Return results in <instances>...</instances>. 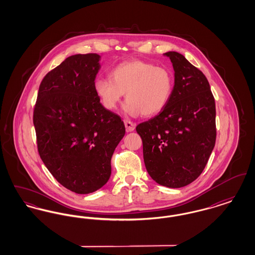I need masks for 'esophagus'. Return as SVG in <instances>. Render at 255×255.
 Instances as JSON below:
<instances>
[{
    "instance_id": "34e87169",
    "label": "esophagus",
    "mask_w": 255,
    "mask_h": 255,
    "mask_svg": "<svg viewBox=\"0 0 255 255\" xmlns=\"http://www.w3.org/2000/svg\"><path fill=\"white\" fill-rule=\"evenodd\" d=\"M124 125L127 132H132L135 128V124L130 121H124Z\"/></svg>"
}]
</instances>
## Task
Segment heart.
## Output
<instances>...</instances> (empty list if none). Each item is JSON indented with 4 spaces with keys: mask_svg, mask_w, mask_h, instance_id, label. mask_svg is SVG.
<instances>
[{
    "mask_svg": "<svg viewBox=\"0 0 255 255\" xmlns=\"http://www.w3.org/2000/svg\"><path fill=\"white\" fill-rule=\"evenodd\" d=\"M110 77H98L94 83L101 104L115 111L126 93L124 111L133 117L157 116L166 107L174 91L169 70L146 61H124L112 69Z\"/></svg>",
    "mask_w": 255,
    "mask_h": 255,
    "instance_id": "obj_1",
    "label": "heart"
}]
</instances>
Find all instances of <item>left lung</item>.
I'll use <instances>...</instances> for the list:
<instances>
[{"label": "left lung", "mask_w": 255, "mask_h": 255, "mask_svg": "<svg viewBox=\"0 0 255 255\" xmlns=\"http://www.w3.org/2000/svg\"><path fill=\"white\" fill-rule=\"evenodd\" d=\"M174 91L158 116L135 128L143 144L150 177L158 184L180 188L202 174L216 140L215 100L205 74L182 54L168 51Z\"/></svg>", "instance_id": "obj_1"}]
</instances>
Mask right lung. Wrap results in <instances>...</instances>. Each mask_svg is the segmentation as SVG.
I'll use <instances>...</instances> for the list:
<instances>
[{
  "label": "right lung",
  "instance_id": "right-lung-1",
  "mask_svg": "<svg viewBox=\"0 0 255 255\" xmlns=\"http://www.w3.org/2000/svg\"><path fill=\"white\" fill-rule=\"evenodd\" d=\"M100 58H66L42 80L33 112L40 157L56 181L77 194L109 181L111 158L125 134L121 117L103 107L94 89Z\"/></svg>",
  "mask_w": 255,
  "mask_h": 255
}]
</instances>
